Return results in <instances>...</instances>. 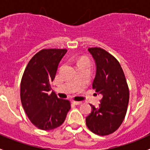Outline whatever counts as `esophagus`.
I'll list each match as a JSON object with an SVG mask.
<instances>
[{"mask_svg":"<svg viewBox=\"0 0 150 150\" xmlns=\"http://www.w3.org/2000/svg\"><path fill=\"white\" fill-rule=\"evenodd\" d=\"M72 103H73L74 104H75V105H79V104H81L82 102H78V101H73V102H72Z\"/></svg>","mask_w":150,"mask_h":150,"instance_id":"esophagus-1","label":"esophagus"}]
</instances>
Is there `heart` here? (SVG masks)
<instances>
[{"mask_svg": "<svg viewBox=\"0 0 150 150\" xmlns=\"http://www.w3.org/2000/svg\"><path fill=\"white\" fill-rule=\"evenodd\" d=\"M81 62H86V63H89V62L88 61V60H81V61L79 63H81Z\"/></svg>", "mask_w": 150, "mask_h": 150, "instance_id": "b5f03b06", "label": "heart"}]
</instances>
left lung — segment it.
I'll use <instances>...</instances> for the list:
<instances>
[{
    "label": "left lung",
    "mask_w": 150,
    "mask_h": 150,
    "mask_svg": "<svg viewBox=\"0 0 150 150\" xmlns=\"http://www.w3.org/2000/svg\"><path fill=\"white\" fill-rule=\"evenodd\" d=\"M96 63L93 88L102 96L98 108L91 104V112L86 118L87 127L99 136L116 131L123 121L129 102V89L119 62L101 48H89Z\"/></svg>",
    "instance_id": "1"
}]
</instances>
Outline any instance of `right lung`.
<instances>
[{"mask_svg":"<svg viewBox=\"0 0 150 150\" xmlns=\"http://www.w3.org/2000/svg\"><path fill=\"white\" fill-rule=\"evenodd\" d=\"M67 49H42L30 60L20 86L22 107L32 123L39 129L49 131L60 126L70 110V102L59 99L51 83L59 63Z\"/></svg>","mask_w":150,"mask_h":150,"instance_id":"1","label":"right lung"}]
</instances>
